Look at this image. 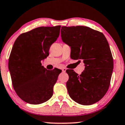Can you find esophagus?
<instances>
[{"instance_id":"esophagus-1","label":"esophagus","mask_w":125,"mask_h":125,"mask_svg":"<svg viewBox=\"0 0 125 125\" xmlns=\"http://www.w3.org/2000/svg\"><path fill=\"white\" fill-rule=\"evenodd\" d=\"M66 69L65 67H63L62 69V72H66Z\"/></svg>"}]
</instances>
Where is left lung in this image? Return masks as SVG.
Masks as SVG:
<instances>
[{
	"mask_svg": "<svg viewBox=\"0 0 125 125\" xmlns=\"http://www.w3.org/2000/svg\"><path fill=\"white\" fill-rule=\"evenodd\" d=\"M61 37L71 47L72 58L83 60L85 64L80 75L73 70H66L69 96L82 105L96 103L108 90L113 71V55L106 38L100 31L83 26H62Z\"/></svg>",
	"mask_w": 125,
	"mask_h": 125,
	"instance_id": "8db88e82",
	"label": "left lung"
}]
</instances>
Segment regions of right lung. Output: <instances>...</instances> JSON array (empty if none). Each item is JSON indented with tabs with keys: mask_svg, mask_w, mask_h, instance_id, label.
Returning a JSON list of instances; mask_svg holds the SVG:
<instances>
[{
	"mask_svg": "<svg viewBox=\"0 0 125 125\" xmlns=\"http://www.w3.org/2000/svg\"><path fill=\"white\" fill-rule=\"evenodd\" d=\"M61 26H41L21 34L14 42L9 59L12 84L22 100L39 104L52 96L53 86L62 70H47L42 59L49 55Z\"/></svg>",
	"mask_w": 125,
	"mask_h": 125,
	"instance_id": "add662e5",
	"label": "right lung"
}]
</instances>
